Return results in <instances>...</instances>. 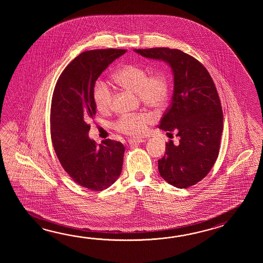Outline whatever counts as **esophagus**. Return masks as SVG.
<instances>
[{
  "mask_svg": "<svg viewBox=\"0 0 263 263\" xmlns=\"http://www.w3.org/2000/svg\"><path fill=\"white\" fill-rule=\"evenodd\" d=\"M145 139H142V138H135V139H129V145H139L141 143L145 142Z\"/></svg>",
  "mask_w": 263,
  "mask_h": 263,
  "instance_id": "34e87169",
  "label": "esophagus"
}]
</instances>
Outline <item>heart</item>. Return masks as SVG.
<instances>
[{
	"instance_id": "1",
	"label": "heart",
	"mask_w": 263,
	"mask_h": 263,
	"mask_svg": "<svg viewBox=\"0 0 263 263\" xmlns=\"http://www.w3.org/2000/svg\"><path fill=\"white\" fill-rule=\"evenodd\" d=\"M112 80L119 87L137 93L140 101L147 106L161 110L166 105L170 94V83L162 72L153 73L137 65H125L119 67L112 75ZM96 107L101 112L111 109L114 95L107 84L102 82L96 84L93 91ZM154 121L151 112H142L125 115L115 123V128L122 134L138 135L145 132L147 125Z\"/></svg>"
}]
</instances>
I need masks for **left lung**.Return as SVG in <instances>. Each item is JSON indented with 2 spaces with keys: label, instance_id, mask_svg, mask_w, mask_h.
<instances>
[{
  "label": "left lung",
  "instance_id": "1",
  "mask_svg": "<svg viewBox=\"0 0 263 263\" xmlns=\"http://www.w3.org/2000/svg\"><path fill=\"white\" fill-rule=\"evenodd\" d=\"M148 59L165 62L174 79L173 98L159 128L177 133L158 161L159 173L169 184L188 188L204 179L216 162L223 132V111L210 73L193 56L169 48L136 50Z\"/></svg>",
  "mask_w": 263,
  "mask_h": 263
}]
</instances>
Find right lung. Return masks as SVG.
Returning <instances> with one entry per match:
<instances>
[{
	"label": "right lung",
	"mask_w": 263,
	"mask_h": 263,
	"mask_svg": "<svg viewBox=\"0 0 263 263\" xmlns=\"http://www.w3.org/2000/svg\"><path fill=\"white\" fill-rule=\"evenodd\" d=\"M126 50H87L68 64L56 83L50 107V136L56 156L73 180L102 191L120 176L125 147L106 139L100 145L88 137V121L96 115V81Z\"/></svg>",
	"instance_id": "right-lung-1"
}]
</instances>
